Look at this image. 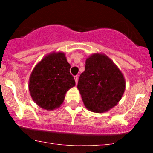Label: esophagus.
Segmentation results:
<instances>
[{
    "instance_id": "obj_1",
    "label": "esophagus",
    "mask_w": 153,
    "mask_h": 153,
    "mask_svg": "<svg viewBox=\"0 0 153 153\" xmlns=\"http://www.w3.org/2000/svg\"><path fill=\"white\" fill-rule=\"evenodd\" d=\"M74 79H75V83H76V84H78V75H76V76L74 77Z\"/></svg>"
}]
</instances>
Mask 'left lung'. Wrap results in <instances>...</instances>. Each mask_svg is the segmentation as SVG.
Masks as SVG:
<instances>
[{"label": "left lung", "mask_w": 153, "mask_h": 153, "mask_svg": "<svg viewBox=\"0 0 153 153\" xmlns=\"http://www.w3.org/2000/svg\"><path fill=\"white\" fill-rule=\"evenodd\" d=\"M125 88L124 75L109 57L94 53L86 58L78 89L88 110L96 113L109 111L118 104Z\"/></svg>", "instance_id": "obj_1"}]
</instances>
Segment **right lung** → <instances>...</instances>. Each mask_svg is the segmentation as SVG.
<instances>
[{
  "mask_svg": "<svg viewBox=\"0 0 153 153\" xmlns=\"http://www.w3.org/2000/svg\"><path fill=\"white\" fill-rule=\"evenodd\" d=\"M69 69L65 53L55 51L35 65L29 77V90L37 105L47 110L62 105L67 91L75 86Z\"/></svg>",
  "mask_w": 153,
  "mask_h": 153,
  "instance_id": "right-lung-1",
  "label": "right lung"
}]
</instances>
